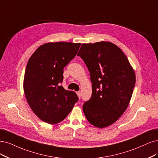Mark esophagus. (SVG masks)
I'll list each match as a JSON object with an SVG mask.
<instances>
[{"mask_svg": "<svg viewBox=\"0 0 158 158\" xmlns=\"http://www.w3.org/2000/svg\"><path fill=\"white\" fill-rule=\"evenodd\" d=\"M77 96H78V97L80 98H81V92H77Z\"/></svg>", "mask_w": 158, "mask_h": 158, "instance_id": "obj_1", "label": "esophagus"}]
</instances>
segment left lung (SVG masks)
I'll return each mask as SVG.
<instances>
[{
  "label": "left lung",
  "instance_id": "obj_1",
  "mask_svg": "<svg viewBox=\"0 0 158 158\" xmlns=\"http://www.w3.org/2000/svg\"><path fill=\"white\" fill-rule=\"evenodd\" d=\"M90 72L92 96L83 110L91 124L103 128L124 113L135 85V74L127 56L110 42L83 44L77 53Z\"/></svg>",
  "mask_w": 158,
  "mask_h": 158
}]
</instances>
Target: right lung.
<instances>
[{"instance_id": "right-lung-1", "label": "right lung", "mask_w": 158, "mask_h": 158, "mask_svg": "<svg viewBox=\"0 0 158 158\" xmlns=\"http://www.w3.org/2000/svg\"><path fill=\"white\" fill-rule=\"evenodd\" d=\"M81 44L48 43L41 45L29 58L23 89L26 99L38 117L58 124L71 112L79 100L73 91L61 85L64 68L75 56Z\"/></svg>"}]
</instances>
